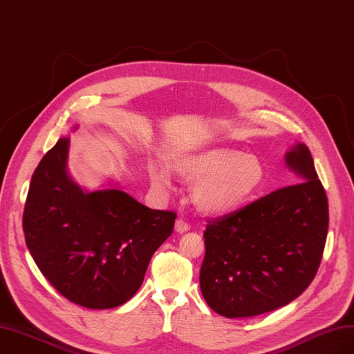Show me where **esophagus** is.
Returning a JSON list of instances; mask_svg holds the SVG:
<instances>
[{
    "label": "esophagus",
    "instance_id": "obj_1",
    "mask_svg": "<svg viewBox=\"0 0 354 354\" xmlns=\"http://www.w3.org/2000/svg\"><path fill=\"white\" fill-rule=\"evenodd\" d=\"M190 230V225L185 221V219H183V218H178L177 221H176V231L177 232H186V231H189Z\"/></svg>",
    "mask_w": 354,
    "mask_h": 354
}]
</instances>
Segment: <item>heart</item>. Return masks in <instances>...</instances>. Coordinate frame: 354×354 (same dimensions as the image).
I'll use <instances>...</instances> for the list:
<instances>
[{
  "label": "heart",
  "mask_w": 354,
  "mask_h": 354,
  "mask_svg": "<svg viewBox=\"0 0 354 354\" xmlns=\"http://www.w3.org/2000/svg\"><path fill=\"white\" fill-rule=\"evenodd\" d=\"M174 165L183 176L199 178L193 189V199L207 214H225L241 206L264 178L260 160L234 148L183 153ZM149 173L155 186L168 187L169 171L167 167L153 164Z\"/></svg>",
  "instance_id": "obj_1"
}]
</instances>
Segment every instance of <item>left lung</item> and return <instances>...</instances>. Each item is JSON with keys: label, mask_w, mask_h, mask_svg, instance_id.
Segmentation results:
<instances>
[{"label": "left lung", "mask_w": 354, "mask_h": 354, "mask_svg": "<svg viewBox=\"0 0 354 354\" xmlns=\"http://www.w3.org/2000/svg\"><path fill=\"white\" fill-rule=\"evenodd\" d=\"M299 183L209 219L201 290L226 318H247L285 306L310 285L328 232V201L306 145L286 153Z\"/></svg>", "instance_id": "left-lung-1"}]
</instances>
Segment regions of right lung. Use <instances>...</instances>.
Instances as JSON below:
<instances>
[{"mask_svg":"<svg viewBox=\"0 0 354 354\" xmlns=\"http://www.w3.org/2000/svg\"><path fill=\"white\" fill-rule=\"evenodd\" d=\"M68 145L61 138L35 169L23 214L26 244L68 301L116 308L142 285L177 214L149 209L118 189L82 192L66 174Z\"/></svg>","mask_w":354,"mask_h":354,"instance_id":"1","label":"right lung"}]
</instances>
